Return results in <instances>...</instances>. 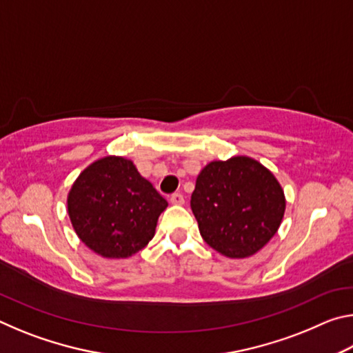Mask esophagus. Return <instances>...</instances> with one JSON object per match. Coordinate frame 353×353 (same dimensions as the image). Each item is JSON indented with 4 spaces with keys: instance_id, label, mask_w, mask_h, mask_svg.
Wrapping results in <instances>:
<instances>
[{
    "instance_id": "esophagus-1",
    "label": "esophagus",
    "mask_w": 353,
    "mask_h": 353,
    "mask_svg": "<svg viewBox=\"0 0 353 353\" xmlns=\"http://www.w3.org/2000/svg\"><path fill=\"white\" fill-rule=\"evenodd\" d=\"M170 202L172 205H183L185 204V199H183V194L181 193H174L170 198Z\"/></svg>"
}]
</instances>
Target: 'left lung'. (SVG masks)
<instances>
[{
  "mask_svg": "<svg viewBox=\"0 0 353 353\" xmlns=\"http://www.w3.org/2000/svg\"><path fill=\"white\" fill-rule=\"evenodd\" d=\"M285 208L277 177L248 155L207 163L191 194L201 236L227 259H248L265 248L277 234Z\"/></svg>",
  "mask_w": 353,
  "mask_h": 353,
  "instance_id": "left-lung-1",
  "label": "left lung"
}]
</instances>
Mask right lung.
<instances>
[{
	"label": "right lung",
	"mask_w": 353,
	"mask_h": 353,
	"mask_svg": "<svg viewBox=\"0 0 353 353\" xmlns=\"http://www.w3.org/2000/svg\"><path fill=\"white\" fill-rule=\"evenodd\" d=\"M168 207L130 159L105 155L94 160L71 185L67 212L85 246L104 259H129L155 235Z\"/></svg>",
	"instance_id": "add662e5"
}]
</instances>
